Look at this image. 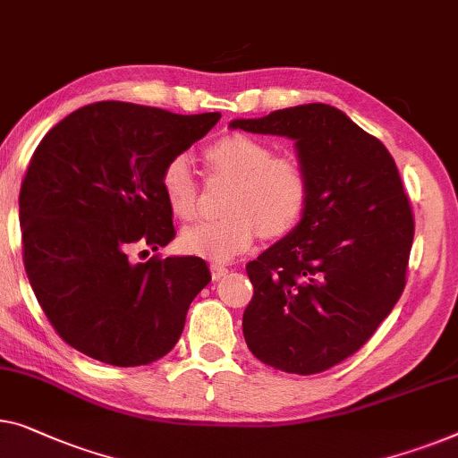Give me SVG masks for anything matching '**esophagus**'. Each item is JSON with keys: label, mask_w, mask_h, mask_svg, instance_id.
Here are the masks:
<instances>
[{"label": "esophagus", "mask_w": 458, "mask_h": 458, "mask_svg": "<svg viewBox=\"0 0 458 458\" xmlns=\"http://www.w3.org/2000/svg\"><path fill=\"white\" fill-rule=\"evenodd\" d=\"M210 273H213L215 281H218V278H223V276L229 275V268L227 267H221V264H213V267H210Z\"/></svg>", "instance_id": "34e87169"}]
</instances>
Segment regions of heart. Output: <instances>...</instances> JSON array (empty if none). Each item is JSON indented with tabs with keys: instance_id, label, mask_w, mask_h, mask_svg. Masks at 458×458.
<instances>
[{
	"instance_id": "obj_1",
	"label": "heart",
	"mask_w": 458,
	"mask_h": 458,
	"mask_svg": "<svg viewBox=\"0 0 458 458\" xmlns=\"http://www.w3.org/2000/svg\"><path fill=\"white\" fill-rule=\"evenodd\" d=\"M215 174L233 180L225 210L227 216L183 229L182 245L188 254L225 262L250 250L260 231L281 237L295 229L308 208L310 180L295 158L275 157L273 148L256 138L225 136L207 148ZM161 188L174 213L190 221L198 213V177L188 155L165 163Z\"/></svg>"
}]
</instances>
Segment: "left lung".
I'll list each match as a JSON object with an SVG mask.
<instances>
[{"label": "left lung", "instance_id": "obj_1", "mask_svg": "<svg viewBox=\"0 0 458 458\" xmlns=\"http://www.w3.org/2000/svg\"><path fill=\"white\" fill-rule=\"evenodd\" d=\"M229 128L295 140L310 180L297 227L245 267V343L281 372H324L368 343L405 289L415 221L399 169L377 138L324 103Z\"/></svg>", "mask_w": 458, "mask_h": 458}]
</instances>
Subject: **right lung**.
Instances as JSON below:
<instances>
[{
	"mask_svg": "<svg viewBox=\"0 0 458 458\" xmlns=\"http://www.w3.org/2000/svg\"><path fill=\"white\" fill-rule=\"evenodd\" d=\"M218 119L101 101L45 134L20 188L22 254L45 316L70 347L131 368L180 341L190 303L210 283L207 262L152 256L131 264L128 251L174 240L163 167Z\"/></svg>",
	"mask_w": 458,
	"mask_h": 458,
	"instance_id": "add662e5",
	"label": "right lung"
}]
</instances>
